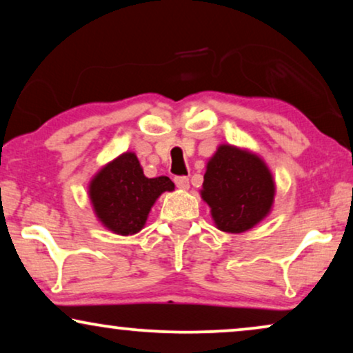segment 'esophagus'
Here are the masks:
<instances>
[{
  "label": "esophagus",
  "mask_w": 353,
  "mask_h": 353,
  "mask_svg": "<svg viewBox=\"0 0 353 353\" xmlns=\"http://www.w3.org/2000/svg\"><path fill=\"white\" fill-rule=\"evenodd\" d=\"M175 185L180 188V190H188L190 188V180L186 176H175Z\"/></svg>",
  "instance_id": "34e87169"
}]
</instances>
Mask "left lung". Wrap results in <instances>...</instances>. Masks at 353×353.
<instances>
[{
    "label": "left lung",
    "mask_w": 353,
    "mask_h": 353,
    "mask_svg": "<svg viewBox=\"0 0 353 353\" xmlns=\"http://www.w3.org/2000/svg\"><path fill=\"white\" fill-rule=\"evenodd\" d=\"M201 194L210 207L216 228L243 233L268 215L274 181L262 159L223 144L207 163Z\"/></svg>",
    "instance_id": "1"
}]
</instances>
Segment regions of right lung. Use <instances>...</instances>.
Segmentation results:
<instances>
[{
	"mask_svg": "<svg viewBox=\"0 0 353 353\" xmlns=\"http://www.w3.org/2000/svg\"><path fill=\"white\" fill-rule=\"evenodd\" d=\"M173 188L168 176H144L138 157L125 152L91 180L90 199L105 228L127 236L143 228L157 197Z\"/></svg>",
	"mask_w": 353,
	"mask_h": 353,
	"instance_id": "obj_1",
	"label": "right lung"
}]
</instances>
